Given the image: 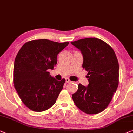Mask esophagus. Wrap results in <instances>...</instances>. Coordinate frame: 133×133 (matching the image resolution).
<instances>
[{"instance_id": "esophagus-1", "label": "esophagus", "mask_w": 133, "mask_h": 133, "mask_svg": "<svg viewBox=\"0 0 133 133\" xmlns=\"http://www.w3.org/2000/svg\"><path fill=\"white\" fill-rule=\"evenodd\" d=\"M65 82H66V83H70V82H71V80L69 79V78H65Z\"/></svg>"}]
</instances>
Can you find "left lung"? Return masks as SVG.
I'll list each match as a JSON object with an SVG mask.
<instances>
[{
	"label": "left lung",
	"mask_w": 133,
	"mask_h": 133,
	"mask_svg": "<svg viewBox=\"0 0 133 133\" xmlns=\"http://www.w3.org/2000/svg\"><path fill=\"white\" fill-rule=\"evenodd\" d=\"M83 57L82 66L87 71L89 84H78L72 99L80 110L97 114L108 106L119 84V63L112 48L96 38L71 42Z\"/></svg>",
	"instance_id": "left-lung-1"
}]
</instances>
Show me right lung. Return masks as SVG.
I'll use <instances>...</instances> for the list:
<instances>
[{"instance_id": "right-lung-1", "label": "right lung", "mask_w": 133, "mask_h": 133, "mask_svg": "<svg viewBox=\"0 0 133 133\" xmlns=\"http://www.w3.org/2000/svg\"><path fill=\"white\" fill-rule=\"evenodd\" d=\"M49 39L25 43L14 61V84L24 105L35 111H43L55 104L65 79L58 81L50 75L57 63V55L68 45Z\"/></svg>"}]
</instances>
